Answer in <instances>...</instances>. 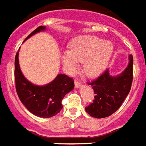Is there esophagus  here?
I'll return each instance as SVG.
<instances>
[{
	"label": "esophagus",
	"instance_id": "obj_1",
	"mask_svg": "<svg viewBox=\"0 0 146 146\" xmlns=\"http://www.w3.org/2000/svg\"><path fill=\"white\" fill-rule=\"evenodd\" d=\"M81 86V82L79 81H77V80H75V89H78V88H80Z\"/></svg>",
	"mask_w": 146,
	"mask_h": 146
}]
</instances>
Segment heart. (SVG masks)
<instances>
[{"label": "heart", "instance_id": "heart-1", "mask_svg": "<svg viewBox=\"0 0 146 146\" xmlns=\"http://www.w3.org/2000/svg\"><path fill=\"white\" fill-rule=\"evenodd\" d=\"M114 48L112 43L94 35H82L71 43V49H63L60 59L65 71L75 72L78 62L83 64V71L91 78L98 77L106 69Z\"/></svg>", "mask_w": 146, "mask_h": 146}]
</instances>
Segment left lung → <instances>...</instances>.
Wrapping results in <instances>:
<instances>
[{"label":"left lung","instance_id":"obj_1","mask_svg":"<svg viewBox=\"0 0 146 146\" xmlns=\"http://www.w3.org/2000/svg\"><path fill=\"white\" fill-rule=\"evenodd\" d=\"M129 62L123 71L111 75L109 69L93 81L90 85L94 90V102L85 110L90 116L98 119L108 117L117 111L131 90L133 79V56H128Z\"/></svg>","mask_w":146,"mask_h":146}]
</instances>
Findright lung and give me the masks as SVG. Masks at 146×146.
I'll return each mask as SVG.
<instances>
[{"instance_id":"obj_1","label":"right lung","mask_w":146,"mask_h":146,"mask_svg":"<svg viewBox=\"0 0 146 146\" xmlns=\"http://www.w3.org/2000/svg\"><path fill=\"white\" fill-rule=\"evenodd\" d=\"M45 27L40 26L27 38L41 31H45ZM19 52L15 58V89L22 104L36 116L50 118L59 113L63 108L62 99L74 89V81L66 75L59 74L50 82L43 86L34 84L25 78L19 63Z\"/></svg>"}]
</instances>
